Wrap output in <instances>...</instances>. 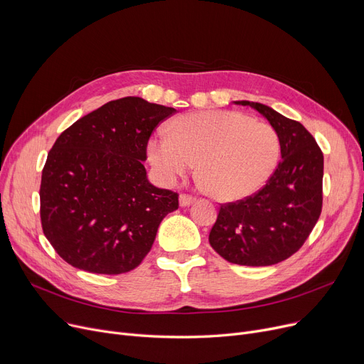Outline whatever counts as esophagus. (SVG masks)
Wrapping results in <instances>:
<instances>
[{"label": "esophagus", "instance_id": "34e87169", "mask_svg": "<svg viewBox=\"0 0 364 364\" xmlns=\"http://www.w3.org/2000/svg\"><path fill=\"white\" fill-rule=\"evenodd\" d=\"M193 202H195L193 196L186 195V193L180 195V206H188V205H192Z\"/></svg>", "mask_w": 364, "mask_h": 364}]
</instances>
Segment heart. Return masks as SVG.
I'll use <instances>...</instances> for the list:
<instances>
[{
    "mask_svg": "<svg viewBox=\"0 0 364 364\" xmlns=\"http://www.w3.org/2000/svg\"><path fill=\"white\" fill-rule=\"evenodd\" d=\"M158 177L172 184L199 164V174L220 200L251 196L269 180L280 156V140L269 124L247 114L211 110L183 114L147 146Z\"/></svg>",
    "mask_w": 364,
    "mask_h": 364,
    "instance_id": "obj_1",
    "label": "heart"
}]
</instances>
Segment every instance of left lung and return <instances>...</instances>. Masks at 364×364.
Segmentation results:
<instances>
[{"instance_id":"left-lung-1","label":"left lung","mask_w":364,"mask_h":364,"mask_svg":"<svg viewBox=\"0 0 364 364\" xmlns=\"http://www.w3.org/2000/svg\"><path fill=\"white\" fill-rule=\"evenodd\" d=\"M280 140L282 161L257 193L223 203L209 243L224 259L239 265L264 267L288 259L314 228L323 205V153L298 121L254 102Z\"/></svg>"}]
</instances>
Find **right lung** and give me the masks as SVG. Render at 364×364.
I'll use <instances>...</instances> for the list:
<instances>
[{"label":"right lung","mask_w":364,"mask_h":364,"mask_svg":"<svg viewBox=\"0 0 364 364\" xmlns=\"http://www.w3.org/2000/svg\"><path fill=\"white\" fill-rule=\"evenodd\" d=\"M174 107L112 100L65 129L41 177V224L68 264L95 274L136 269L178 193L149 183L143 162L155 128Z\"/></svg>","instance_id":"right-lung-1"}]
</instances>
